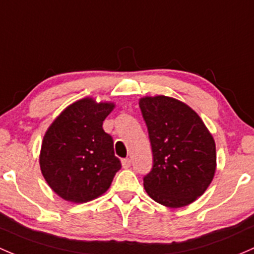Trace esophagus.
I'll list each match as a JSON object with an SVG mask.
<instances>
[{
  "label": "esophagus",
  "instance_id": "1",
  "mask_svg": "<svg viewBox=\"0 0 254 254\" xmlns=\"http://www.w3.org/2000/svg\"><path fill=\"white\" fill-rule=\"evenodd\" d=\"M122 166H124V169H128V167L130 166V159H128V158H126V159H122Z\"/></svg>",
  "mask_w": 254,
  "mask_h": 254
}]
</instances>
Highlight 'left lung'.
<instances>
[{
  "instance_id": "obj_1",
  "label": "left lung",
  "mask_w": 254,
  "mask_h": 254,
  "mask_svg": "<svg viewBox=\"0 0 254 254\" xmlns=\"http://www.w3.org/2000/svg\"><path fill=\"white\" fill-rule=\"evenodd\" d=\"M139 108L153 151V167L143 177L146 193L170 208L190 204L215 174L213 137L200 117L176 99L146 96Z\"/></svg>"
}]
</instances>
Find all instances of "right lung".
<instances>
[{"label": "right lung", "instance_id": "right-lung-1", "mask_svg": "<svg viewBox=\"0 0 254 254\" xmlns=\"http://www.w3.org/2000/svg\"><path fill=\"white\" fill-rule=\"evenodd\" d=\"M114 104L82 99L69 105L49 127L40 169L50 187L73 203L93 200L109 190L121 161L112 137L103 129Z\"/></svg>", "mask_w": 254, "mask_h": 254}]
</instances>
